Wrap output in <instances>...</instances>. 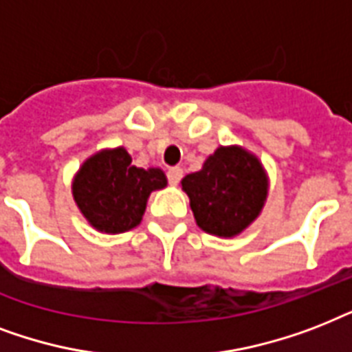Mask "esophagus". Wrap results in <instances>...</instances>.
<instances>
[{
	"label": "esophagus",
	"instance_id": "obj_1",
	"mask_svg": "<svg viewBox=\"0 0 352 352\" xmlns=\"http://www.w3.org/2000/svg\"><path fill=\"white\" fill-rule=\"evenodd\" d=\"M184 176V170L179 167H170L167 170V178H168V184L170 185H178L179 179Z\"/></svg>",
	"mask_w": 352,
	"mask_h": 352
}]
</instances>
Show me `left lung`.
Returning <instances> with one entry per match:
<instances>
[{
  "label": "left lung",
  "instance_id": "obj_1",
  "mask_svg": "<svg viewBox=\"0 0 352 352\" xmlns=\"http://www.w3.org/2000/svg\"><path fill=\"white\" fill-rule=\"evenodd\" d=\"M196 224L206 233L231 239L263 211L268 176L257 156L242 146H219L198 173L182 179Z\"/></svg>",
  "mask_w": 352,
  "mask_h": 352
}]
</instances>
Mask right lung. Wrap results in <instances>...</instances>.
Masks as SVG:
<instances>
[{"instance_id": "1", "label": "right lung", "mask_w": 352, "mask_h": 352, "mask_svg": "<svg viewBox=\"0 0 352 352\" xmlns=\"http://www.w3.org/2000/svg\"><path fill=\"white\" fill-rule=\"evenodd\" d=\"M162 168H139L122 146L88 157L73 179V198L100 233H124L141 222L152 190L163 189Z\"/></svg>"}]
</instances>
